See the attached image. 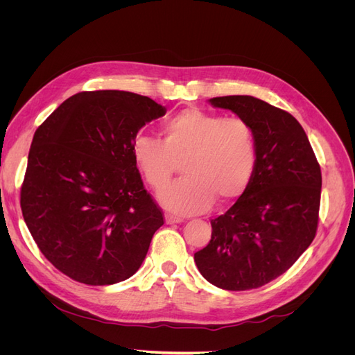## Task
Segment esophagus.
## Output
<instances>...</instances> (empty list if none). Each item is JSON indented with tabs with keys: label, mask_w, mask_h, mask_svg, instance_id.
<instances>
[{
	"label": "esophagus",
	"mask_w": 355,
	"mask_h": 355,
	"mask_svg": "<svg viewBox=\"0 0 355 355\" xmlns=\"http://www.w3.org/2000/svg\"><path fill=\"white\" fill-rule=\"evenodd\" d=\"M164 219H166V223H179V222H182V218L173 216V214H170V213L164 214Z\"/></svg>",
	"instance_id": "obj_1"
}]
</instances>
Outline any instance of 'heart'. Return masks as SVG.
Instances as JSON below:
<instances>
[{"label":"heart","instance_id":"obj_1","mask_svg":"<svg viewBox=\"0 0 355 355\" xmlns=\"http://www.w3.org/2000/svg\"><path fill=\"white\" fill-rule=\"evenodd\" d=\"M163 142L139 135L133 158L146 184L163 189L176 163L184 178L159 192L166 209L179 214L207 210L216 200L227 206L244 194L256 168V142L250 124L240 116H222L187 108L161 127Z\"/></svg>","mask_w":355,"mask_h":355}]
</instances>
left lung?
I'll return each instance as SVG.
<instances>
[{
  "label": "left lung",
  "instance_id": "8db88e82",
  "mask_svg": "<svg viewBox=\"0 0 355 355\" xmlns=\"http://www.w3.org/2000/svg\"><path fill=\"white\" fill-rule=\"evenodd\" d=\"M210 103L250 124L256 168L234 206L211 219V240L194 254L216 287L257 288L292 266L318 227L321 170L296 118L253 96H222Z\"/></svg>",
  "mask_w": 355,
  "mask_h": 355
}]
</instances>
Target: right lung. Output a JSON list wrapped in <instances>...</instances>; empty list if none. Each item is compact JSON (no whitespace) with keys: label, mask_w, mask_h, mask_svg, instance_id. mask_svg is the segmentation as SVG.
I'll return each instance as SVG.
<instances>
[{"label":"right lung","mask_w":355,"mask_h":355,"mask_svg":"<svg viewBox=\"0 0 355 355\" xmlns=\"http://www.w3.org/2000/svg\"><path fill=\"white\" fill-rule=\"evenodd\" d=\"M164 114L146 96L81 92L37 128L20 207L41 253L72 280L115 284L142 265L164 214L144 187L133 142Z\"/></svg>","instance_id":"add662e5"}]
</instances>
